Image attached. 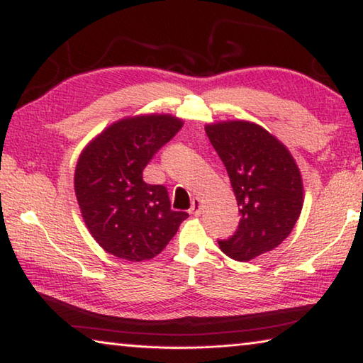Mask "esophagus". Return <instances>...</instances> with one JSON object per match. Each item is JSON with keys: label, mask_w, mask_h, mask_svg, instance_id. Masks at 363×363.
Returning a JSON list of instances; mask_svg holds the SVG:
<instances>
[{"label": "esophagus", "mask_w": 363, "mask_h": 363, "mask_svg": "<svg viewBox=\"0 0 363 363\" xmlns=\"http://www.w3.org/2000/svg\"><path fill=\"white\" fill-rule=\"evenodd\" d=\"M190 214H194V216H200V214H201V200L200 199L192 200V206H190Z\"/></svg>", "instance_id": "obj_1"}]
</instances>
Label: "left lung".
<instances>
[{"label":"left lung","instance_id":"8db88e82","mask_svg":"<svg viewBox=\"0 0 363 363\" xmlns=\"http://www.w3.org/2000/svg\"><path fill=\"white\" fill-rule=\"evenodd\" d=\"M205 131L223 160L242 214L235 233L219 240V248L247 262L290 235L304 203L303 177L290 150L256 123L218 121Z\"/></svg>","mask_w":363,"mask_h":363}]
</instances>
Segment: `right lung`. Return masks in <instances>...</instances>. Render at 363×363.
Here are the masks:
<instances>
[{"mask_svg": "<svg viewBox=\"0 0 363 363\" xmlns=\"http://www.w3.org/2000/svg\"><path fill=\"white\" fill-rule=\"evenodd\" d=\"M182 125L169 113L126 116L79 153L75 168L79 211L107 253L133 262L152 259L189 216L171 210L167 187L143 179L147 163Z\"/></svg>", "mask_w": 363, "mask_h": 363, "instance_id": "right-lung-1", "label": "right lung"}]
</instances>
